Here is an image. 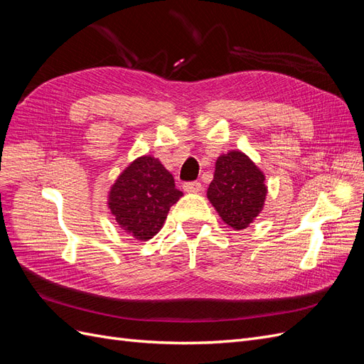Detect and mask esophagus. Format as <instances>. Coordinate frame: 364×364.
I'll use <instances>...</instances> for the list:
<instances>
[{
    "label": "esophagus",
    "mask_w": 364,
    "mask_h": 364,
    "mask_svg": "<svg viewBox=\"0 0 364 364\" xmlns=\"http://www.w3.org/2000/svg\"><path fill=\"white\" fill-rule=\"evenodd\" d=\"M183 190L186 193H200L203 190V186H202L200 182H197V181H194V182H185L183 183Z\"/></svg>",
    "instance_id": "obj_1"
}]
</instances>
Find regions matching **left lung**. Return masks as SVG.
<instances>
[{"label":"left lung","mask_w":364,"mask_h":364,"mask_svg":"<svg viewBox=\"0 0 364 364\" xmlns=\"http://www.w3.org/2000/svg\"><path fill=\"white\" fill-rule=\"evenodd\" d=\"M266 194V178L243 151L218 156L206 196L228 226L247 228L262 211Z\"/></svg>","instance_id":"obj_1"}]
</instances>
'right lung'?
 <instances>
[{
	"label": "right lung",
	"mask_w": 364,
	"mask_h": 364,
	"mask_svg": "<svg viewBox=\"0 0 364 364\" xmlns=\"http://www.w3.org/2000/svg\"><path fill=\"white\" fill-rule=\"evenodd\" d=\"M182 196L159 159L141 156L118 176L107 205L119 228L147 241L159 232L170 208Z\"/></svg>",
	"instance_id": "add662e5"
}]
</instances>
